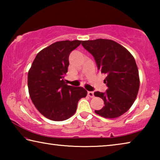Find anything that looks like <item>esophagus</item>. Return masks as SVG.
I'll list each match as a JSON object with an SVG mask.
<instances>
[{"mask_svg":"<svg viewBox=\"0 0 160 160\" xmlns=\"http://www.w3.org/2000/svg\"><path fill=\"white\" fill-rule=\"evenodd\" d=\"M88 95L90 97H94V92L91 91H88Z\"/></svg>","mask_w":160,"mask_h":160,"instance_id":"obj_1","label":"esophagus"}]
</instances>
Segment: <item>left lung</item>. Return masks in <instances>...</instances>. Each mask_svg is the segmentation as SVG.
<instances>
[{"label": "left lung", "instance_id": "left-lung-1", "mask_svg": "<svg viewBox=\"0 0 160 160\" xmlns=\"http://www.w3.org/2000/svg\"><path fill=\"white\" fill-rule=\"evenodd\" d=\"M82 45L93 56L98 70L107 75L104 80L108 87L107 91L94 93L103 99L104 106L94 112L107 118L123 115L131 107L139 90L138 69L133 56L111 39L82 41Z\"/></svg>", "mask_w": 160, "mask_h": 160}]
</instances>
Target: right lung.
<instances>
[{"instance_id": "add662e5", "label": "right lung", "mask_w": 160, "mask_h": 160, "mask_svg": "<svg viewBox=\"0 0 160 160\" xmlns=\"http://www.w3.org/2000/svg\"><path fill=\"white\" fill-rule=\"evenodd\" d=\"M82 41L53 43L37 53L28 72V90L37 110L50 120H66L76 112L78 102L88 92L81 87L68 85L64 76L70 52Z\"/></svg>"}]
</instances>
